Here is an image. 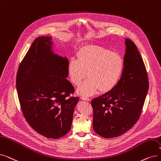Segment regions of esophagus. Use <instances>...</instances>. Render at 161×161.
Listing matches in <instances>:
<instances>
[{"mask_svg":"<svg viewBox=\"0 0 161 161\" xmlns=\"http://www.w3.org/2000/svg\"><path fill=\"white\" fill-rule=\"evenodd\" d=\"M81 99L82 100L87 101H89L90 100L89 98H88V97H85V96H81Z\"/></svg>","mask_w":161,"mask_h":161,"instance_id":"obj_1","label":"esophagus"}]
</instances>
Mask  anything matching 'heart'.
<instances>
[{
  "label": "heart",
  "mask_w": 161,
  "mask_h": 161,
  "mask_svg": "<svg viewBox=\"0 0 161 161\" xmlns=\"http://www.w3.org/2000/svg\"><path fill=\"white\" fill-rule=\"evenodd\" d=\"M77 60L72 58L68 65L69 80L76 86L86 81L78 89L80 94L90 95L98 90L108 93L118 85L122 75L125 62L120 53L96 45L78 48Z\"/></svg>",
  "instance_id": "heart-1"
}]
</instances>
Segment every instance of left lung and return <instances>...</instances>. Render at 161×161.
<instances>
[{
	"label": "left lung",
	"mask_w": 161,
	"mask_h": 161,
	"mask_svg": "<svg viewBox=\"0 0 161 161\" xmlns=\"http://www.w3.org/2000/svg\"><path fill=\"white\" fill-rule=\"evenodd\" d=\"M124 69L114 89L91 102L93 127L105 138L120 136L130 130L140 117L148 92L149 78L135 43L125 40Z\"/></svg>",
	"instance_id": "8db88e82"
}]
</instances>
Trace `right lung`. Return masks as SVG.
<instances>
[{"mask_svg":"<svg viewBox=\"0 0 161 161\" xmlns=\"http://www.w3.org/2000/svg\"><path fill=\"white\" fill-rule=\"evenodd\" d=\"M48 37L35 39L20 62L16 89L25 119L38 134L58 139L70 130L78 97L66 78L69 62L51 51Z\"/></svg>","mask_w":161,"mask_h":161,"instance_id":"obj_1","label":"right lung"}]
</instances>
